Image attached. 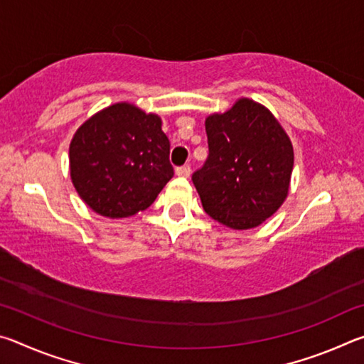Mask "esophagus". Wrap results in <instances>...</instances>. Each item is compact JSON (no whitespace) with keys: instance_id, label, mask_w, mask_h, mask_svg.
I'll list each match as a JSON object with an SVG mask.
<instances>
[{"instance_id":"1","label":"esophagus","mask_w":364,"mask_h":364,"mask_svg":"<svg viewBox=\"0 0 364 364\" xmlns=\"http://www.w3.org/2000/svg\"><path fill=\"white\" fill-rule=\"evenodd\" d=\"M176 175L183 176V178H188L191 175V167H189V165H183V167H178Z\"/></svg>"}]
</instances>
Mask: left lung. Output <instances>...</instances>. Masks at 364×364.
Here are the masks:
<instances>
[{"mask_svg": "<svg viewBox=\"0 0 364 364\" xmlns=\"http://www.w3.org/2000/svg\"><path fill=\"white\" fill-rule=\"evenodd\" d=\"M208 157L193 173L204 210L232 230L262 225L289 194L294 147L269 110L241 97L205 119Z\"/></svg>", "mask_w": 364, "mask_h": 364, "instance_id": "left-lung-1", "label": "left lung"}]
</instances>
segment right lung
Here are the masks:
<instances>
[{
	"label": "right lung",
	"instance_id": "1",
	"mask_svg": "<svg viewBox=\"0 0 364 364\" xmlns=\"http://www.w3.org/2000/svg\"><path fill=\"white\" fill-rule=\"evenodd\" d=\"M170 141L156 114L117 102L90 117L69 147L70 178L96 213L125 218L152 205L171 176Z\"/></svg>",
	"mask_w": 364,
	"mask_h": 364
}]
</instances>
